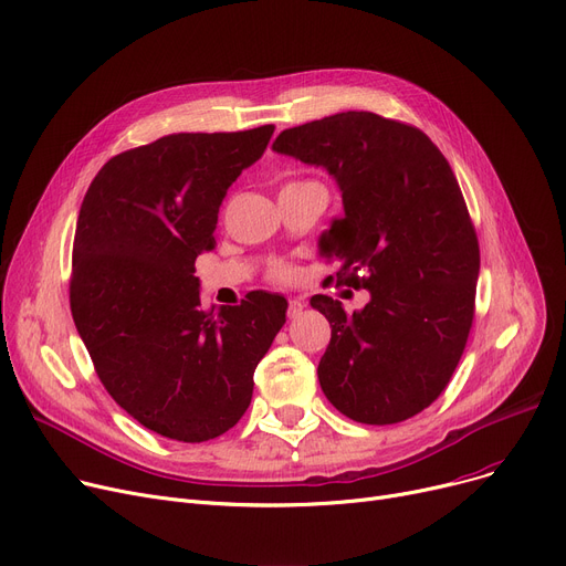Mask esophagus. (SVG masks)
Listing matches in <instances>:
<instances>
[{"label": "esophagus", "instance_id": "1", "mask_svg": "<svg viewBox=\"0 0 566 566\" xmlns=\"http://www.w3.org/2000/svg\"><path fill=\"white\" fill-rule=\"evenodd\" d=\"M303 310H305V301L303 298H291L286 314H289V318H295Z\"/></svg>", "mask_w": 566, "mask_h": 566}]
</instances>
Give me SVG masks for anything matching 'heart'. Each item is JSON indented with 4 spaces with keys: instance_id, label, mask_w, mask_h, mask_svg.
I'll return each mask as SVG.
<instances>
[{
    "instance_id": "obj_1",
    "label": "heart",
    "mask_w": 566,
    "mask_h": 566,
    "mask_svg": "<svg viewBox=\"0 0 566 566\" xmlns=\"http://www.w3.org/2000/svg\"><path fill=\"white\" fill-rule=\"evenodd\" d=\"M273 277H275V280H286V277H291V268H289L286 263H275V265H273Z\"/></svg>"
}]
</instances>
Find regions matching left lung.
Wrapping results in <instances>:
<instances>
[{
	"mask_svg": "<svg viewBox=\"0 0 566 566\" xmlns=\"http://www.w3.org/2000/svg\"><path fill=\"white\" fill-rule=\"evenodd\" d=\"M273 151L335 178L344 216L321 248L344 284L369 291L353 314L312 295L333 325L323 395L363 424L412 418L448 388L474 316L480 245L450 163L422 130L374 112L282 130Z\"/></svg>",
	"mask_w": 566,
	"mask_h": 566,
	"instance_id": "1",
	"label": "left lung"
}]
</instances>
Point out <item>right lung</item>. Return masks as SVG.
<instances>
[{"label": "right lung", "instance_id": "right-lung-1", "mask_svg": "<svg viewBox=\"0 0 566 566\" xmlns=\"http://www.w3.org/2000/svg\"><path fill=\"white\" fill-rule=\"evenodd\" d=\"M273 130L176 133L130 148L103 165L80 206L75 328L112 399L165 438L203 442L241 420L286 321V301L265 291L206 312L195 277L229 186Z\"/></svg>", "mask_w": 566, "mask_h": 566}]
</instances>
